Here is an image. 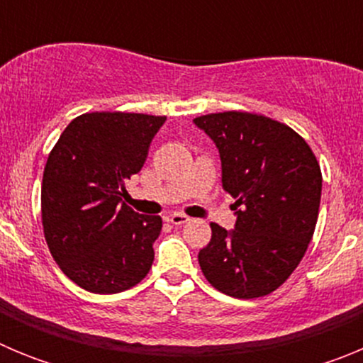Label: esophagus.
I'll return each instance as SVG.
<instances>
[{
	"label": "esophagus",
	"instance_id": "obj_1",
	"mask_svg": "<svg viewBox=\"0 0 363 363\" xmlns=\"http://www.w3.org/2000/svg\"><path fill=\"white\" fill-rule=\"evenodd\" d=\"M167 221H171L172 225H184V223L189 221V216H185V214L182 213H172L167 216Z\"/></svg>",
	"mask_w": 363,
	"mask_h": 363
}]
</instances>
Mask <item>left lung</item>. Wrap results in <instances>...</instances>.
Instances as JSON below:
<instances>
[{
  "label": "left lung",
  "mask_w": 363,
  "mask_h": 363,
  "mask_svg": "<svg viewBox=\"0 0 363 363\" xmlns=\"http://www.w3.org/2000/svg\"><path fill=\"white\" fill-rule=\"evenodd\" d=\"M216 145L221 187L236 200V223H211L198 252L201 272L221 293L258 298L278 289L313 238L322 172L300 134L251 112H218L194 120Z\"/></svg>",
  "instance_id": "left-lung-1"
}]
</instances>
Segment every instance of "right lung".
Segmentation results:
<instances>
[{
	"mask_svg": "<svg viewBox=\"0 0 363 363\" xmlns=\"http://www.w3.org/2000/svg\"><path fill=\"white\" fill-rule=\"evenodd\" d=\"M165 120L86 112L67 125L50 150L41 185L45 240L60 269L85 291H127L152 265L162 218L136 213L123 196Z\"/></svg>",
	"mask_w": 363,
	"mask_h": 363,
	"instance_id": "1",
	"label": "right lung"
}]
</instances>
